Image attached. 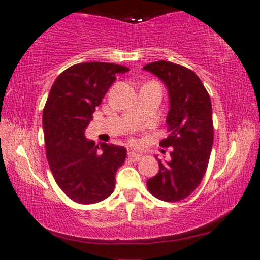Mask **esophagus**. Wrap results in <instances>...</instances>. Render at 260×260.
<instances>
[{
  "mask_svg": "<svg viewBox=\"0 0 260 260\" xmlns=\"http://www.w3.org/2000/svg\"><path fill=\"white\" fill-rule=\"evenodd\" d=\"M127 157H129L133 161H137V160L141 159L142 154L141 153H137V152H131L130 151L129 153H127Z\"/></svg>",
  "mask_w": 260,
  "mask_h": 260,
  "instance_id": "34e87169",
  "label": "esophagus"
}]
</instances>
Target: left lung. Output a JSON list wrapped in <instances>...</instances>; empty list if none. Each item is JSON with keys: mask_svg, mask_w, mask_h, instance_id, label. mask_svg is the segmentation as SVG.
Masks as SVG:
<instances>
[{"mask_svg": "<svg viewBox=\"0 0 260 260\" xmlns=\"http://www.w3.org/2000/svg\"><path fill=\"white\" fill-rule=\"evenodd\" d=\"M163 82L169 97L163 147H172L170 160H159V172L147 180L148 191L166 202L186 198L202 181L213 147L212 102L202 81L192 70L158 60L143 67Z\"/></svg>", "mask_w": 260, "mask_h": 260, "instance_id": "left-lung-1", "label": "left lung"}]
</instances>
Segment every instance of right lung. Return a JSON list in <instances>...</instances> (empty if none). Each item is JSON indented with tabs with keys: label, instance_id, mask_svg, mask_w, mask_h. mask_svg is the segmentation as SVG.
Segmentation results:
<instances>
[{
	"label": "right lung",
	"instance_id": "right-lung-1",
	"mask_svg": "<svg viewBox=\"0 0 260 260\" xmlns=\"http://www.w3.org/2000/svg\"><path fill=\"white\" fill-rule=\"evenodd\" d=\"M129 68L113 63H79L52 85L42 114L46 155L60 190L76 203L91 204L111 196L115 174L123 166V146L96 145L85 136L115 74Z\"/></svg>",
	"mask_w": 260,
	"mask_h": 260
}]
</instances>
